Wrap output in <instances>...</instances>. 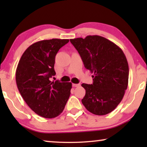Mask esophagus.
<instances>
[{"label": "esophagus", "mask_w": 147, "mask_h": 147, "mask_svg": "<svg viewBox=\"0 0 147 147\" xmlns=\"http://www.w3.org/2000/svg\"><path fill=\"white\" fill-rule=\"evenodd\" d=\"M72 86H73V87H78V86H80V84H72Z\"/></svg>", "instance_id": "34e87169"}]
</instances>
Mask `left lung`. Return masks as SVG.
Here are the masks:
<instances>
[{"mask_svg":"<svg viewBox=\"0 0 147 147\" xmlns=\"http://www.w3.org/2000/svg\"><path fill=\"white\" fill-rule=\"evenodd\" d=\"M70 42L77 49L84 67L94 75L93 84H82L86 95L82 104L91 113L106 115L115 109L124 97L129 69L122 50L99 35L76 38Z\"/></svg>","mask_w":147,"mask_h":147,"instance_id":"1","label":"left lung"}]
</instances>
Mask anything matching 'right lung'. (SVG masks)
<instances>
[{"mask_svg": "<svg viewBox=\"0 0 147 147\" xmlns=\"http://www.w3.org/2000/svg\"><path fill=\"white\" fill-rule=\"evenodd\" d=\"M69 39L37 41L25 50L16 70L19 91L29 108L46 118H55L63 112L69 99L71 82H51L55 75V58Z\"/></svg>", "mask_w": 147, "mask_h": 147, "instance_id": "right-lung-1", "label": "right lung"}]
</instances>
